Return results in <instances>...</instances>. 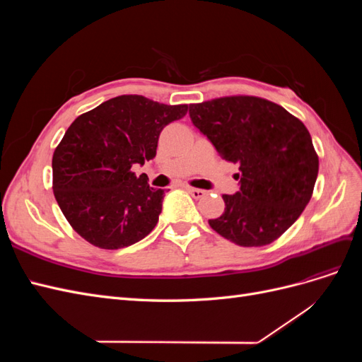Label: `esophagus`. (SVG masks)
I'll return each mask as SVG.
<instances>
[{
	"label": "esophagus",
	"mask_w": 362,
	"mask_h": 362,
	"mask_svg": "<svg viewBox=\"0 0 362 362\" xmlns=\"http://www.w3.org/2000/svg\"><path fill=\"white\" fill-rule=\"evenodd\" d=\"M185 190H187L194 199H201V198H204V196L206 194V192L205 190H201V189H194V187H190V185H187V187H185Z\"/></svg>",
	"instance_id": "esophagus-1"
}]
</instances>
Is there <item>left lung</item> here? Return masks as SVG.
I'll return each instance as SVG.
<instances>
[{
    "label": "left lung",
    "instance_id": "8db88e82",
    "mask_svg": "<svg viewBox=\"0 0 362 362\" xmlns=\"http://www.w3.org/2000/svg\"><path fill=\"white\" fill-rule=\"evenodd\" d=\"M189 115L218 156L240 164V190L222 196L225 211L208 223L238 246L275 242L313 196L319 157L310 131L286 108L258 96L190 104Z\"/></svg>",
    "mask_w": 362,
    "mask_h": 362
}]
</instances>
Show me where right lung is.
Listing matches in <instances>:
<instances>
[{"label": "right lung", "mask_w": 362, "mask_h": 362, "mask_svg": "<svg viewBox=\"0 0 362 362\" xmlns=\"http://www.w3.org/2000/svg\"><path fill=\"white\" fill-rule=\"evenodd\" d=\"M141 95H120L76 117L52 156V190L74 231L100 249L140 242L158 222L164 190L131 170L157 154L163 128L187 115Z\"/></svg>", "instance_id": "1"}]
</instances>
